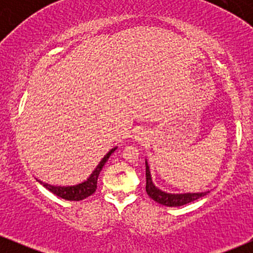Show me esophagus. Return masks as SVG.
Masks as SVG:
<instances>
[{
  "instance_id": "1",
  "label": "esophagus",
  "mask_w": 253,
  "mask_h": 253,
  "mask_svg": "<svg viewBox=\"0 0 253 253\" xmlns=\"http://www.w3.org/2000/svg\"><path fill=\"white\" fill-rule=\"evenodd\" d=\"M134 140L136 143L143 144L147 140V133L144 128H136L135 133H134Z\"/></svg>"
}]
</instances>
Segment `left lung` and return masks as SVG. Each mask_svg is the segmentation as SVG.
Returning a JSON list of instances; mask_svg holds the SVG:
<instances>
[{
  "label": "left lung",
  "instance_id": "obj_1",
  "mask_svg": "<svg viewBox=\"0 0 253 253\" xmlns=\"http://www.w3.org/2000/svg\"><path fill=\"white\" fill-rule=\"evenodd\" d=\"M146 163V193L151 199L155 200L156 202L161 203V205L167 206V207H179V206H184L187 203H190L200 197L207 195L210 191H205V193H187V194H171L167 193L156 187L155 183L152 182L151 178V172L149 169V164Z\"/></svg>",
  "mask_w": 253,
  "mask_h": 253
}]
</instances>
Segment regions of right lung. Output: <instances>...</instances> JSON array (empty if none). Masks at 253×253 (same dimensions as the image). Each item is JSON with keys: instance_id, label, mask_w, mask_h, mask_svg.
<instances>
[{"instance_id": "right-lung-1", "label": "right lung", "mask_w": 253, "mask_h": 253, "mask_svg": "<svg viewBox=\"0 0 253 253\" xmlns=\"http://www.w3.org/2000/svg\"><path fill=\"white\" fill-rule=\"evenodd\" d=\"M115 150H117V147L110 150L109 152L101 159L100 163L92 169L90 175L88 176V178H86L85 181H83L82 183H78L76 185H66V187L64 185V187H60V185L47 184V183H43L42 181L39 182L42 183L46 189L50 190L51 193L54 194V195L62 197L64 200H68V201H81V200L92 195V194L96 191L98 175H100L103 165L106 164V162L108 161L110 155H112Z\"/></svg>"}]
</instances>
